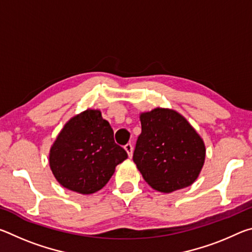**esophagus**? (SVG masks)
<instances>
[{
	"instance_id": "1",
	"label": "esophagus",
	"mask_w": 252,
	"mask_h": 252,
	"mask_svg": "<svg viewBox=\"0 0 252 252\" xmlns=\"http://www.w3.org/2000/svg\"><path fill=\"white\" fill-rule=\"evenodd\" d=\"M125 149H126V151L127 152V156H129V158H131L132 155H133V147H132V144L131 143L126 144Z\"/></svg>"
}]
</instances>
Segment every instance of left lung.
Returning <instances> with one entry per match:
<instances>
[{
    "label": "left lung",
    "instance_id": "1",
    "mask_svg": "<svg viewBox=\"0 0 252 252\" xmlns=\"http://www.w3.org/2000/svg\"><path fill=\"white\" fill-rule=\"evenodd\" d=\"M140 121L133 161L148 185L163 193L192 185L206 159V146L194 127L165 108L140 113Z\"/></svg>",
    "mask_w": 252,
    "mask_h": 252
}]
</instances>
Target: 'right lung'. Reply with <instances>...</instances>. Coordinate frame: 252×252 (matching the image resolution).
<instances>
[{
  "instance_id": "add662e5",
  "label": "right lung",
  "mask_w": 252,
  "mask_h": 252,
  "mask_svg": "<svg viewBox=\"0 0 252 252\" xmlns=\"http://www.w3.org/2000/svg\"><path fill=\"white\" fill-rule=\"evenodd\" d=\"M127 153L114 142L101 111L87 109L67 121L50 149L49 163L57 181L81 194L101 190Z\"/></svg>"
}]
</instances>
